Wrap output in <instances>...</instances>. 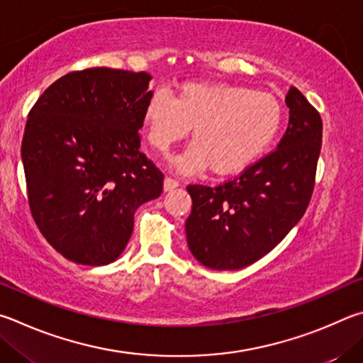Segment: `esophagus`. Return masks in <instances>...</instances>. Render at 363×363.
Masks as SVG:
<instances>
[{
	"label": "esophagus",
	"mask_w": 363,
	"mask_h": 363,
	"mask_svg": "<svg viewBox=\"0 0 363 363\" xmlns=\"http://www.w3.org/2000/svg\"><path fill=\"white\" fill-rule=\"evenodd\" d=\"M178 186H180V183H178L175 178H172V177L164 178V191H174V189Z\"/></svg>",
	"instance_id": "obj_1"
}]
</instances>
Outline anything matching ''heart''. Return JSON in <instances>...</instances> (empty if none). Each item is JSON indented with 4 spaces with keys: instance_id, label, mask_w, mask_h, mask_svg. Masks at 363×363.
I'll use <instances>...</instances> for the list:
<instances>
[{
    "instance_id": "obj_1",
    "label": "heart",
    "mask_w": 363,
    "mask_h": 363,
    "mask_svg": "<svg viewBox=\"0 0 363 363\" xmlns=\"http://www.w3.org/2000/svg\"><path fill=\"white\" fill-rule=\"evenodd\" d=\"M146 140L159 155L185 140L193 145L174 159L186 174L204 170L218 177L236 175L268 151L282 129V108L271 95L218 81L185 82L172 100L157 91L142 114Z\"/></svg>"
}]
</instances>
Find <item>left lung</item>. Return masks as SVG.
<instances>
[{"mask_svg":"<svg viewBox=\"0 0 363 363\" xmlns=\"http://www.w3.org/2000/svg\"><path fill=\"white\" fill-rule=\"evenodd\" d=\"M289 127L274 151L218 186L188 185V247L207 268H245L269 253L306 212L322 146V119L296 87Z\"/></svg>","mask_w":363,"mask_h":363,"instance_id":"left-lung-1","label":"left lung"}]
</instances>
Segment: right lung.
Wrapping results in <instances>:
<instances>
[{"instance_id":"add662e5","label":"right lung","mask_w":363,"mask_h":363,"mask_svg":"<svg viewBox=\"0 0 363 363\" xmlns=\"http://www.w3.org/2000/svg\"><path fill=\"white\" fill-rule=\"evenodd\" d=\"M151 76L106 67L73 72L28 113L22 162L28 204L48 242L69 262L113 263L137 208L162 193L164 175L140 151Z\"/></svg>"}]
</instances>
